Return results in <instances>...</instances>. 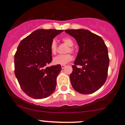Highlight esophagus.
Listing matches in <instances>:
<instances>
[{
	"label": "esophagus",
	"instance_id": "1",
	"mask_svg": "<svg viewBox=\"0 0 125 125\" xmlns=\"http://www.w3.org/2000/svg\"><path fill=\"white\" fill-rule=\"evenodd\" d=\"M66 67V65H61V68L62 69H64Z\"/></svg>",
	"mask_w": 125,
	"mask_h": 125
}]
</instances>
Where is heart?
<instances>
[{"mask_svg":"<svg viewBox=\"0 0 125 125\" xmlns=\"http://www.w3.org/2000/svg\"><path fill=\"white\" fill-rule=\"evenodd\" d=\"M62 41L63 42L64 44H66L67 46H69V48H68L66 52H73L74 49L72 46L74 45V42L73 39L69 37H64L62 39ZM51 51L52 54H56L57 52V44L55 41H53L51 44L50 47ZM73 59L72 55L70 54H67L64 55H59V56H56L53 59V63L54 64L58 65H64L68 63L69 62Z\"/></svg>","mask_w":125,"mask_h":125,"instance_id":"b5f03b06","label":"heart"}]
</instances>
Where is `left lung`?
Segmentation results:
<instances>
[{
    "label": "left lung",
    "mask_w": 125,
    "mask_h": 125,
    "mask_svg": "<svg viewBox=\"0 0 125 125\" xmlns=\"http://www.w3.org/2000/svg\"><path fill=\"white\" fill-rule=\"evenodd\" d=\"M67 34L78 42L79 51L72 66L71 83L75 91L83 94L96 91L104 84L108 76V48L100 36L88 30L68 29ZM77 65L82 66L81 68Z\"/></svg>",
    "instance_id": "obj_1"
}]
</instances>
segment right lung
<instances>
[{"label":"right lung","mask_w":125,"mask_h":125,"mask_svg":"<svg viewBox=\"0 0 125 125\" xmlns=\"http://www.w3.org/2000/svg\"><path fill=\"white\" fill-rule=\"evenodd\" d=\"M63 30L37 29L21 41L14 56L15 75L21 88L34 99L47 98L56 86L61 65L46 67L52 60L51 44Z\"/></svg>","instance_id":"1"}]
</instances>
